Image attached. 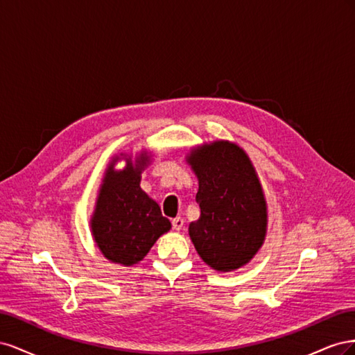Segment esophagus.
<instances>
[{
  "instance_id": "obj_1",
  "label": "esophagus",
  "mask_w": 355,
  "mask_h": 355,
  "mask_svg": "<svg viewBox=\"0 0 355 355\" xmlns=\"http://www.w3.org/2000/svg\"><path fill=\"white\" fill-rule=\"evenodd\" d=\"M171 225H173V230L175 231H179V230H182V227H184V219H182V218H175L173 220H171Z\"/></svg>"
}]
</instances>
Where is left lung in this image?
Returning <instances> with one entry per match:
<instances>
[{
	"label": "left lung",
	"mask_w": 355,
	"mask_h": 355,
	"mask_svg": "<svg viewBox=\"0 0 355 355\" xmlns=\"http://www.w3.org/2000/svg\"><path fill=\"white\" fill-rule=\"evenodd\" d=\"M185 159L198 179L201 210L189 223V239L211 270H239L261 250L268 230V204L252 159L222 139L191 148Z\"/></svg>",
	"instance_id": "8db88e82"
}]
</instances>
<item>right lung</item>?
Returning <instances> with one entry per match:
<instances>
[{"label":"right lung","mask_w":355,"mask_h":355,"mask_svg":"<svg viewBox=\"0 0 355 355\" xmlns=\"http://www.w3.org/2000/svg\"><path fill=\"white\" fill-rule=\"evenodd\" d=\"M146 149L135 157L115 154L105 168L90 218L94 244L105 259L123 266L141 262L171 223L158 204L141 188L142 171L151 163ZM124 160L123 169L116 164Z\"/></svg>","instance_id":"obj_1"}]
</instances>
